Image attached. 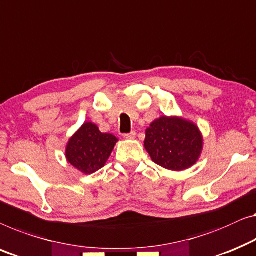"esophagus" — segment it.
Masks as SVG:
<instances>
[{
	"label": "esophagus",
	"instance_id": "esophagus-1",
	"mask_svg": "<svg viewBox=\"0 0 256 256\" xmlns=\"http://www.w3.org/2000/svg\"><path fill=\"white\" fill-rule=\"evenodd\" d=\"M124 138H127V140H134L136 137V132H128V134H124Z\"/></svg>",
	"mask_w": 256,
	"mask_h": 256
}]
</instances>
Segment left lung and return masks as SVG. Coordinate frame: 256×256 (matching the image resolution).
Returning a JSON list of instances; mask_svg holds the SVG:
<instances>
[{
    "label": "left lung",
    "instance_id": "obj_1",
    "mask_svg": "<svg viewBox=\"0 0 256 256\" xmlns=\"http://www.w3.org/2000/svg\"><path fill=\"white\" fill-rule=\"evenodd\" d=\"M144 146L156 164L172 171H182L198 159L202 136L192 122L162 116L146 129Z\"/></svg>",
    "mask_w": 256,
    "mask_h": 256
}]
</instances>
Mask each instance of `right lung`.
Wrapping results in <instances>:
<instances>
[{
    "instance_id": "1",
    "label": "right lung",
    "mask_w": 256,
    "mask_h": 256,
    "mask_svg": "<svg viewBox=\"0 0 256 256\" xmlns=\"http://www.w3.org/2000/svg\"><path fill=\"white\" fill-rule=\"evenodd\" d=\"M116 142V136L102 134L97 126L86 122L69 140L66 159L80 172L91 174L105 165Z\"/></svg>"
}]
</instances>
